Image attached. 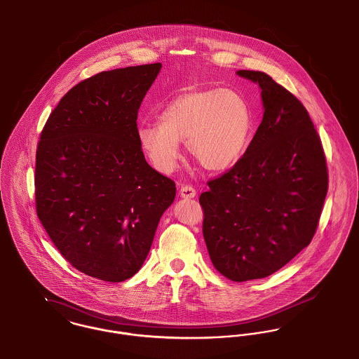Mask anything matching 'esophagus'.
<instances>
[{"label": "esophagus", "instance_id": "obj_1", "mask_svg": "<svg viewBox=\"0 0 359 359\" xmlns=\"http://www.w3.org/2000/svg\"><path fill=\"white\" fill-rule=\"evenodd\" d=\"M196 189L194 188H191L189 185H185V187H182L181 188V191H180V196L182 197V198H194L196 197Z\"/></svg>", "mask_w": 359, "mask_h": 359}]
</instances>
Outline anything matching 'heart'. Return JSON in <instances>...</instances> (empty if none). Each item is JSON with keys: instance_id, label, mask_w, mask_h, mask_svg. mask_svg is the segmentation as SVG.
Wrapping results in <instances>:
<instances>
[{"instance_id": "heart-1", "label": "heart", "mask_w": 359, "mask_h": 359, "mask_svg": "<svg viewBox=\"0 0 359 359\" xmlns=\"http://www.w3.org/2000/svg\"><path fill=\"white\" fill-rule=\"evenodd\" d=\"M159 123H142L139 145L155 170L172 172L181 159V143L208 171L233 166L248 143L252 116L242 96L231 90H191L170 100Z\"/></svg>"}]
</instances>
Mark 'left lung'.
<instances>
[{
	"label": "left lung",
	"mask_w": 359,
	"mask_h": 359,
	"mask_svg": "<svg viewBox=\"0 0 359 359\" xmlns=\"http://www.w3.org/2000/svg\"><path fill=\"white\" fill-rule=\"evenodd\" d=\"M237 74L259 84L263 121L234 168L208 182L200 204L214 266L245 282L272 275L311 243L328 171L304 104L266 73Z\"/></svg>",
	"instance_id": "1"
}]
</instances>
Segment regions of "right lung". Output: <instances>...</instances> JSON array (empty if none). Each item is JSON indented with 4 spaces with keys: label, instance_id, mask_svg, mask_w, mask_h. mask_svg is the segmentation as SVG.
<instances>
[{
    "label": "right lung",
    "instance_id": "right-lung-1",
    "mask_svg": "<svg viewBox=\"0 0 359 359\" xmlns=\"http://www.w3.org/2000/svg\"><path fill=\"white\" fill-rule=\"evenodd\" d=\"M161 69L128 67L79 83L38 144V217L65 260L104 282L139 272L175 198V184L147 163L137 140V113Z\"/></svg>",
    "mask_w": 359,
    "mask_h": 359
}]
</instances>
